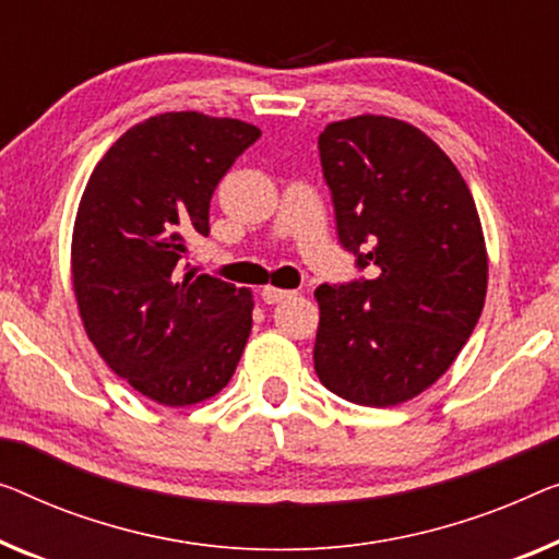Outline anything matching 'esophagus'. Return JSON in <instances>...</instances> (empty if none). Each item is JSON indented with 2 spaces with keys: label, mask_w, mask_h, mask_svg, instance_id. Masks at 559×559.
<instances>
[{
  "label": "esophagus",
  "mask_w": 559,
  "mask_h": 559,
  "mask_svg": "<svg viewBox=\"0 0 559 559\" xmlns=\"http://www.w3.org/2000/svg\"><path fill=\"white\" fill-rule=\"evenodd\" d=\"M294 290H286V288H278V286H263L261 288V298L265 304H281L283 298H290Z\"/></svg>",
  "instance_id": "obj_1"
}]
</instances>
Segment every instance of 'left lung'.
I'll return each mask as SVG.
<instances>
[{
  "label": "left lung",
  "instance_id": "obj_1",
  "mask_svg": "<svg viewBox=\"0 0 559 559\" xmlns=\"http://www.w3.org/2000/svg\"><path fill=\"white\" fill-rule=\"evenodd\" d=\"M319 153L341 246L373 276L316 288V373L346 402L404 404L444 377L485 308L477 205L444 150L404 120L329 122Z\"/></svg>",
  "mask_w": 559,
  "mask_h": 559
}]
</instances>
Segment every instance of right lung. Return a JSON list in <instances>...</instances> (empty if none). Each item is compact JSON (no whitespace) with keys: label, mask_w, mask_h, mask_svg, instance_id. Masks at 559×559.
Wrapping results in <instances>:
<instances>
[{"label":"right lung","mask_w":559,"mask_h":559,"mask_svg":"<svg viewBox=\"0 0 559 559\" xmlns=\"http://www.w3.org/2000/svg\"><path fill=\"white\" fill-rule=\"evenodd\" d=\"M261 138L255 124L163 112L132 124L90 175L72 230V288L97 354L163 406L228 386L253 326V294L182 273L186 238L207 236L213 190Z\"/></svg>","instance_id":"obj_1"}]
</instances>
